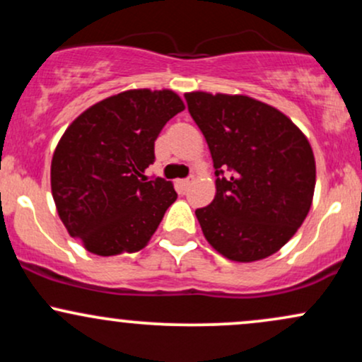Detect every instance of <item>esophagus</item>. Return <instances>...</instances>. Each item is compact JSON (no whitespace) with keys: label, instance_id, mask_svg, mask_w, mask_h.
I'll use <instances>...</instances> for the list:
<instances>
[{"label":"esophagus","instance_id":"34e87169","mask_svg":"<svg viewBox=\"0 0 362 362\" xmlns=\"http://www.w3.org/2000/svg\"><path fill=\"white\" fill-rule=\"evenodd\" d=\"M189 184H190V178H182V180H177V187L180 192H184L187 187H189Z\"/></svg>","mask_w":362,"mask_h":362}]
</instances>
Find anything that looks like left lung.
<instances>
[{
  "mask_svg": "<svg viewBox=\"0 0 362 362\" xmlns=\"http://www.w3.org/2000/svg\"><path fill=\"white\" fill-rule=\"evenodd\" d=\"M214 163L216 195L195 209L206 240L235 262L272 255L308 214L315 156L308 139L267 103L245 97L185 93Z\"/></svg>",
  "mask_w": 362,
  "mask_h": 362,
  "instance_id": "obj_1",
  "label": "left lung"
}]
</instances>
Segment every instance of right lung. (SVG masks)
<instances>
[{"mask_svg":"<svg viewBox=\"0 0 362 362\" xmlns=\"http://www.w3.org/2000/svg\"><path fill=\"white\" fill-rule=\"evenodd\" d=\"M185 109L172 90H127L95 103L66 129L51 165V189L68 233L86 250L109 257L149 242L177 192L148 180L155 141Z\"/></svg>","mask_w":362,"mask_h":362,"instance_id":"right-lung-1","label":"right lung"}]
</instances>
